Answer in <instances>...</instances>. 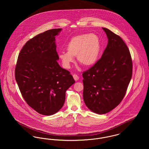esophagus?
I'll list each match as a JSON object with an SVG mask.
<instances>
[{"label":"esophagus","instance_id":"obj_1","mask_svg":"<svg viewBox=\"0 0 149 149\" xmlns=\"http://www.w3.org/2000/svg\"><path fill=\"white\" fill-rule=\"evenodd\" d=\"M72 76H73V78H74V80L75 81H77V80H78V79H79V76H78V75H77V74H74Z\"/></svg>","mask_w":149,"mask_h":149}]
</instances>
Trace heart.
<instances>
[{
	"label": "heart",
	"instance_id": "1",
	"mask_svg": "<svg viewBox=\"0 0 149 149\" xmlns=\"http://www.w3.org/2000/svg\"><path fill=\"white\" fill-rule=\"evenodd\" d=\"M102 49L98 36L94 33H85L72 37L66 45L67 52L61 51L58 57L63 66L69 69L74 62V57L85 66H92L97 62Z\"/></svg>",
	"mask_w": 149,
	"mask_h": 149
}]
</instances>
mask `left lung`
<instances>
[{
  "label": "left lung",
  "mask_w": 149,
  "mask_h": 149,
  "mask_svg": "<svg viewBox=\"0 0 149 149\" xmlns=\"http://www.w3.org/2000/svg\"><path fill=\"white\" fill-rule=\"evenodd\" d=\"M108 44L101 58L83 73V99L95 113L105 114L117 106L124 98L132 73L130 51L119 36L102 28Z\"/></svg>",
  "instance_id": "obj_1"
}]
</instances>
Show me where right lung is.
<instances>
[{"label": "right lung", "instance_id": "1", "mask_svg": "<svg viewBox=\"0 0 149 149\" xmlns=\"http://www.w3.org/2000/svg\"><path fill=\"white\" fill-rule=\"evenodd\" d=\"M62 30L46 31L29 40L21 50L15 78L22 95L40 114L56 113L64 105L65 92L75 83L70 72L61 68L55 37Z\"/></svg>", "mask_w": 149, "mask_h": 149}]
</instances>
